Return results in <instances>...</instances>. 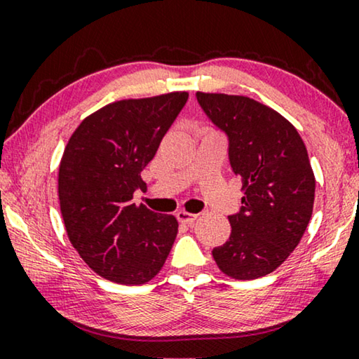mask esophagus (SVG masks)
Returning a JSON list of instances; mask_svg holds the SVG:
<instances>
[{
    "mask_svg": "<svg viewBox=\"0 0 359 359\" xmlns=\"http://www.w3.org/2000/svg\"><path fill=\"white\" fill-rule=\"evenodd\" d=\"M176 219H178L180 222L191 225L196 219H198V215L191 214V212H186V210H178V212H176Z\"/></svg>",
    "mask_w": 359,
    "mask_h": 359,
    "instance_id": "obj_1",
    "label": "esophagus"
}]
</instances>
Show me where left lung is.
Instances as JSON below:
<instances>
[{
  "instance_id": "8db88e82",
  "label": "left lung",
  "mask_w": 359,
  "mask_h": 359,
  "mask_svg": "<svg viewBox=\"0 0 359 359\" xmlns=\"http://www.w3.org/2000/svg\"><path fill=\"white\" fill-rule=\"evenodd\" d=\"M208 119L227 135L229 161L245 196L229 215L232 233L212 250L220 271L257 279L274 271L301 242L312 215L316 178L291 122L245 96L196 93Z\"/></svg>"
}]
</instances>
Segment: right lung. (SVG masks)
<instances>
[{
	"label": "right lung",
	"mask_w": 359,
	"mask_h": 359,
	"mask_svg": "<svg viewBox=\"0 0 359 359\" xmlns=\"http://www.w3.org/2000/svg\"><path fill=\"white\" fill-rule=\"evenodd\" d=\"M188 96L107 104L78 126L63 151L58 199L68 238L83 262L112 283H149L173 247L178 220L135 205L134 193Z\"/></svg>",
	"instance_id": "right-lung-1"
}]
</instances>
